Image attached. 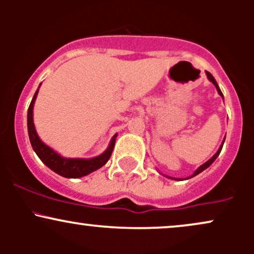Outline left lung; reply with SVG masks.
<instances>
[{
  "label": "left lung",
  "mask_w": 254,
  "mask_h": 254,
  "mask_svg": "<svg viewBox=\"0 0 254 254\" xmlns=\"http://www.w3.org/2000/svg\"><path fill=\"white\" fill-rule=\"evenodd\" d=\"M205 74H206V76H208V78H209V81H211L212 83H214V86L216 87V89H217V92H218V94L221 95V97H222V99H223V94H222V92H221V89H220V87H218V84H217V82H216V80H215L214 78V76H212V75L210 74V72L209 71H205ZM223 143H224V139H223V142H222V144H221V147L218 148V150H217V153L215 154L214 156L211 157V159H209L208 161L205 162V164H203L202 166H199V167L197 168L196 171H194V173L192 174V176L190 177V178H192V177H194V176H197V174H199L200 172H203L204 170H206V168L209 167V166H210L212 162L215 161V160H216V157L220 155V153H221V150H222V147H223ZM167 177V176H166ZM167 178H170V179H174V180H182V179H177V178H172V177H167ZM190 178H188V179H190Z\"/></svg>",
  "instance_id": "8db88e82"
}]
</instances>
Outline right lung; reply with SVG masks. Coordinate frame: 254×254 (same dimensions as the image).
Instances as JSON below:
<instances>
[{
    "label": "right lung",
    "mask_w": 254,
    "mask_h": 254,
    "mask_svg": "<svg viewBox=\"0 0 254 254\" xmlns=\"http://www.w3.org/2000/svg\"><path fill=\"white\" fill-rule=\"evenodd\" d=\"M39 87H38L37 92L34 93L33 99H32L30 107H28L27 111L28 136H30L32 148L36 151L38 157H39L50 170L56 172L57 174H60V176H62L64 178H81L92 173V172L99 170L100 167H103V166L109 161L111 154H112L113 148H115L117 133L112 137L107 149L99 156L92 157V159H70V157H63L62 155H60V154L56 153L52 148L44 143L42 139L39 138V136H38L36 127H34L33 106L38 95Z\"/></svg>",
    "instance_id": "1"
}]
</instances>
